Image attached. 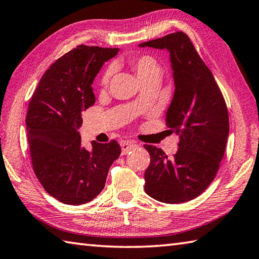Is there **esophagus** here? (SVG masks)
Here are the masks:
<instances>
[{
	"label": "esophagus",
	"instance_id": "1",
	"mask_svg": "<svg viewBox=\"0 0 259 259\" xmlns=\"http://www.w3.org/2000/svg\"><path fill=\"white\" fill-rule=\"evenodd\" d=\"M120 146H121V154H126L128 151L135 148V143L133 142V141L123 140V141H120Z\"/></svg>",
	"mask_w": 259,
	"mask_h": 259
}]
</instances>
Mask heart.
<instances>
[{"mask_svg":"<svg viewBox=\"0 0 259 259\" xmlns=\"http://www.w3.org/2000/svg\"><path fill=\"white\" fill-rule=\"evenodd\" d=\"M130 64L132 70L134 71L136 76L139 77L141 82H144L145 80L150 79V77L157 76L161 74V67L159 63L157 62L154 57L150 55H142L135 58H132L130 61ZM113 66H109L104 73L101 79L102 85L108 84L110 80V76L113 74Z\"/></svg>","mask_w":259,"mask_h":259,"instance_id":"heart-1","label":"heart"}]
</instances>
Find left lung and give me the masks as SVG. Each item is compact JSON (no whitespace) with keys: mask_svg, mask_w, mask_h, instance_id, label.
<instances>
[{"mask_svg":"<svg viewBox=\"0 0 259 259\" xmlns=\"http://www.w3.org/2000/svg\"><path fill=\"white\" fill-rule=\"evenodd\" d=\"M139 46L170 54L175 94L165 121L180 134L171 159L157 146L144 145L151 158L144 174L145 193L162 203L188 202L209 186L220 167L229 136L226 101L186 33L174 32Z\"/></svg>","mask_w":259,"mask_h":259,"instance_id":"8db88e82","label":"left lung"}]
</instances>
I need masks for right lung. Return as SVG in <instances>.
Returning a JSON list of instances; mask_svg holds the SVG:
<instances>
[{
    "mask_svg": "<svg viewBox=\"0 0 259 259\" xmlns=\"http://www.w3.org/2000/svg\"><path fill=\"white\" fill-rule=\"evenodd\" d=\"M118 48L80 45L53 63L28 106L26 125L32 168L54 198L81 205L98 196L110 165L119 157L116 141L81 145L82 111L94 106L92 83Z\"/></svg>",
    "mask_w": 259,
    "mask_h": 259,
    "instance_id": "right-lung-1",
    "label": "right lung"
}]
</instances>
